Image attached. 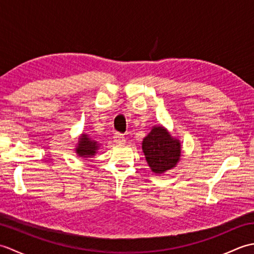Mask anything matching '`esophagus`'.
<instances>
[{"instance_id": "34e87169", "label": "esophagus", "mask_w": 254, "mask_h": 254, "mask_svg": "<svg viewBox=\"0 0 254 254\" xmlns=\"http://www.w3.org/2000/svg\"><path fill=\"white\" fill-rule=\"evenodd\" d=\"M113 141H115V143L118 145L126 144V138H124L122 134L120 133H116L115 135H113Z\"/></svg>"}]
</instances>
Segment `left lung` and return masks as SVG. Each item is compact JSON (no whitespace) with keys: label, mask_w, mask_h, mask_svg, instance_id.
<instances>
[{"label":"left lung","mask_w":254,"mask_h":254,"mask_svg":"<svg viewBox=\"0 0 254 254\" xmlns=\"http://www.w3.org/2000/svg\"><path fill=\"white\" fill-rule=\"evenodd\" d=\"M142 149L147 164L156 175L174 169L180 161L182 145L179 138L172 136L163 126H154L143 138Z\"/></svg>","instance_id":"obj_1"}]
</instances>
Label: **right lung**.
<instances>
[{"mask_svg": "<svg viewBox=\"0 0 254 254\" xmlns=\"http://www.w3.org/2000/svg\"><path fill=\"white\" fill-rule=\"evenodd\" d=\"M99 149V144L95 139L88 136V134L82 133L78 137V142L75 147V153L78 157L82 158H91L97 154Z\"/></svg>", "mask_w": 254, "mask_h": 254, "instance_id": "obj_1", "label": "right lung"}]
</instances>
